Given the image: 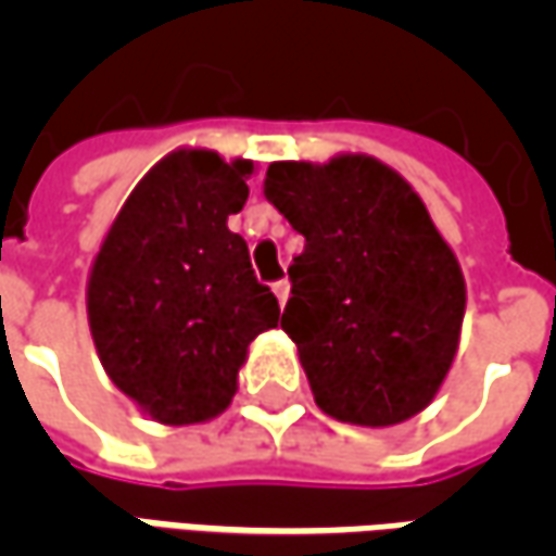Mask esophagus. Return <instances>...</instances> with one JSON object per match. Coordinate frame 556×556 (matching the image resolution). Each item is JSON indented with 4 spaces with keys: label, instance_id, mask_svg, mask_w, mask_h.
<instances>
[{
    "label": "esophagus",
    "instance_id": "esophagus-1",
    "mask_svg": "<svg viewBox=\"0 0 556 556\" xmlns=\"http://www.w3.org/2000/svg\"><path fill=\"white\" fill-rule=\"evenodd\" d=\"M274 294H277L279 306H286V301H289V294H291L289 279H279V282H274Z\"/></svg>",
    "mask_w": 556,
    "mask_h": 556
}]
</instances>
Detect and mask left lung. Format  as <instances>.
Masks as SVG:
<instances>
[{
	"label": "left lung",
	"mask_w": 556,
	"mask_h": 556,
	"mask_svg": "<svg viewBox=\"0 0 556 556\" xmlns=\"http://www.w3.org/2000/svg\"><path fill=\"white\" fill-rule=\"evenodd\" d=\"M265 195L306 243L282 330L327 417L387 429L417 417L450 372L465 274L429 207L369 154L277 160Z\"/></svg>",
	"instance_id": "8db88e82"
}]
</instances>
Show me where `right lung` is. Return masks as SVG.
<instances>
[{"label": "right lung", "mask_w": 556, "mask_h": 556, "mask_svg": "<svg viewBox=\"0 0 556 556\" xmlns=\"http://www.w3.org/2000/svg\"><path fill=\"white\" fill-rule=\"evenodd\" d=\"M253 160L175 148L130 190L94 255L86 313L103 369L160 426L219 417L258 333L279 321L229 229Z\"/></svg>", "instance_id": "obj_1"}]
</instances>
